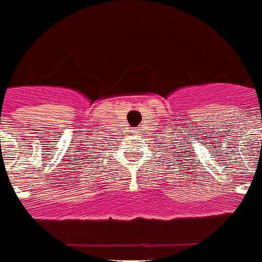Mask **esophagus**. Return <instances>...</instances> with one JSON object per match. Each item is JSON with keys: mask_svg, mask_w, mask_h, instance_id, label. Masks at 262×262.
Segmentation results:
<instances>
[{"mask_svg": "<svg viewBox=\"0 0 262 262\" xmlns=\"http://www.w3.org/2000/svg\"><path fill=\"white\" fill-rule=\"evenodd\" d=\"M137 131H138V129H137V128H134V129H133V133H137Z\"/></svg>", "mask_w": 262, "mask_h": 262, "instance_id": "34e87169", "label": "esophagus"}]
</instances>
